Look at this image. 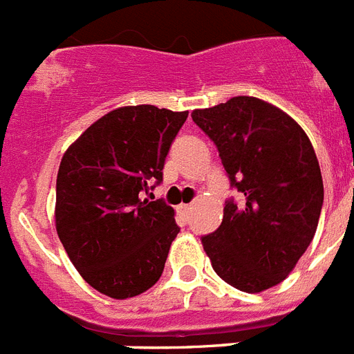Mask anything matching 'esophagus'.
Listing matches in <instances>:
<instances>
[{"mask_svg": "<svg viewBox=\"0 0 354 354\" xmlns=\"http://www.w3.org/2000/svg\"><path fill=\"white\" fill-rule=\"evenodd\" d=\"M191 209H192L191 203H182V205H178V212H180L182 216H187V214L191 212Z\"/></svg>", "mask_w": 354, "mask_h": 354, "instance_id": "esophagus-1", "label": "esophagus"}]
</instances>
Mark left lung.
Listing matches in <instances>:
<instances>
[{"instance_id":"1","label":"left lung","mask_w":354,"mask_h":354,"mask_svg":"<svg viewBox=\"0 0 354 354\" xmlns=\"http://www.w3.org/2000/svg\"><path fill=\"white\" fill-rule=\"evenodd\" d=\"M240 202L229 198L222 225L202 236L212 269L229 286L260 292L292 271L317 232L324 183L304 129L271 103L231 97L198 109Z\"/></svg>"}]
</instances>
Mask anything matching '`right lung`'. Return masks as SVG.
<instances>
[{"mask_svg": "<svg viewBox=\"0 0 354 354\" xmlns=\"http://www.w3.org/2000/svg\"><path fill=\"white\" fill-rule=\"evenodd\" d=\"M187 114L154 105L116 109L63 154L57 236L83 280L107 297H138L162 277L180 227L171 205L140 196L163 182Z\"/></svg>", "mask_w": 354, "mask_h": 354, "instance_id": "right-lung-1", "label": "right lung"}]
</instances>
